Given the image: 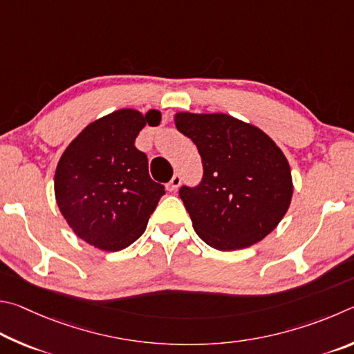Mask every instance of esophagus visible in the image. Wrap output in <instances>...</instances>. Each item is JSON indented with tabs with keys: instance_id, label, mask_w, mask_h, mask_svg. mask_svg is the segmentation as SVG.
I'll return each instance as SVG.
<instances>
[{
	"instance_id": "esophagus-1",
	"label": "esophagus",
	"mask_w": 354,
	"mask_h": 354,
	"mask_svg": "<svg viewBox=\"0 0 354 354\" xmlns=\"http://www.w3.org/2000/svg\"><path fill=\"white\" fill-rule=\"evenodd\" d=\"M180 183H182V177L178 176V174H176V176L171 178V182L167 183V191H171V193H174V191H177L178 187H180Z\"/></svg>"
}]
</instances>
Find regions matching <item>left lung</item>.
<instances>
[{"instance_id": "left-lung-1", "label": "left lung", "mask_w": 354, "mask_h": 354, "mask_svg": "<svg viewBox=\"0 0 354 354\" xmlns=\"http://www.w3.org/2000/svg\"><path fill=\"white\" fill-rule=\"evenodd\" d=\"M178 132L193 140L202 183L180 188L196 233L213 249L241 250L280 224L294 193L288 158L261 129L227 113L177 111Z\"/></svg>"}]
</instances>
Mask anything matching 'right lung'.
<instances>
[{
  "mask_svg": "<svg viewBox=\"0 0 354 354\" xmlns=\"http://www.w3.org/2000/svg\"><path fill=\"white\" fill-rule=\"evenodd\" d=\"M160 121L155 109H120L90 122L62 153L55 202L86 244L118 252L145 233L165 188L149 177L147 157L135 147V138L146 124Z\"/></svg>",
  "mask_w": 354,
  "mask_h": 354,
  "instance_id": "add662e5",
  "label": "right lung"
}]
</instances>
